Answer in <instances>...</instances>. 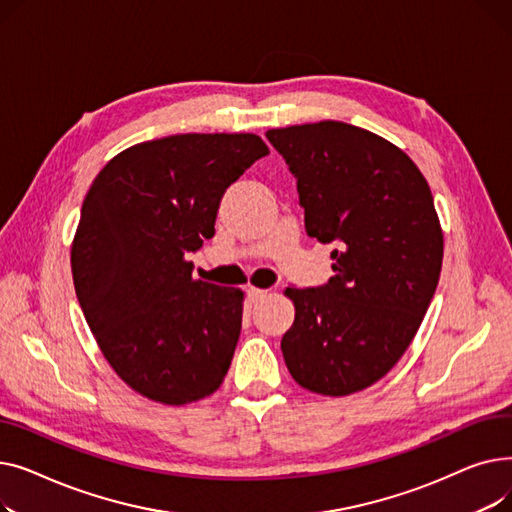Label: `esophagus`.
Listing matches in <instances>:
<instances>
[{
	"instance_id": "esophagus-1",
	"label": "esophagus",
	"mask_w": 512,
	"mask_h": 512,
	"mask_svg": "<svg viewBox=\"0 0 512 512\" xmlns=\"http://www.w3.org/2000/svg\"><path fill=\"white\" fill-rule=\"evenodd\" d=\"M247 297L251 303H259L261 299L267 297V290H261V288H249L247 290Z\"/></svg>"
}]
</instances>
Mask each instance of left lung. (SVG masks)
I'll list each match as a JSON object with an SVG mask.
<instances>
[{"label":"left lung","instance_id":"8db88e82","mask_svg":"<svg viewBox=\"0 0 512 512\" xmlns=\"http://www.w3.org/2000/svg\"><path fill=\"white\" fill-rule=\"evenodd\" d=\"M265 137L297 178L307 234L334 245L326 284L286 290L297 311L286 367L311 392H359L396 365L434 299L444 236L432 191L407 153L353 124Z\"/></svg>","mask_w":512,"mask_h":512}]
</instances>
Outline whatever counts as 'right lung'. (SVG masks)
<instances>
[{"mask_svg": "<svg viewBox=\"0 0 512 512\" xmlns=\"http://www.w3.org/2000/svg\"><path fill=\"white\" fill-rule=\"evenodd\" d=\"M267 153L257 134H174L122 151L89 188L70 257L76 297L103 357L155 402L205 398L228 373L242 292L193 280L184 257Z\"/></svg>", "mask_w": 512, "mask_h": 512, "instance_id": "right-lung-1", "label": "right lung"}]
</instances>
